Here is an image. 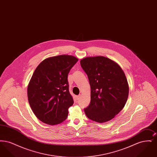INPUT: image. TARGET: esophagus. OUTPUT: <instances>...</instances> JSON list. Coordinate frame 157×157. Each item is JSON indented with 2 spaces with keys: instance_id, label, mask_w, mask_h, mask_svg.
<instances>
[{
  "instance_id": "obj_1",
  "label": "esophagus",
  "mask_w": 157,
  "mask_h": 157,
  "mask_svg": "<svg viewBox=\"0 0 157 157\" xmlns=\"http://www.w3.org/2000/svg\"><path fill=\"white\" fill-rule=\"evenodd\" d=\"M81 97V95H79L76 96V99H77V100H79V99H80Z\"/></svg>"
}]
</instances>
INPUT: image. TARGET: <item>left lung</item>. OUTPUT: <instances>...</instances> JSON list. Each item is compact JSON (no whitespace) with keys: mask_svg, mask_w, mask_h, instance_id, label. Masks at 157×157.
I'll list each match as a JSON object with an SVG mask.
<instances>
[{"mask_svg":"<svg viewBox=\"0 0 157 157\" xmlns=\"http://www.w3.org/2000/svg\"><path fill=\"white\" fill-rule=\"evenodd\" d=\"M90 86V102L84 109L86 117L98 123L113 119L126 104L129 85L120 65L102 56H88L80 61Z\"/></svg>","mask_w":157,"mask_h":157,"instance_id":"left-lung-1","label":"left lung"}]
</instances>
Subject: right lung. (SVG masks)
<instances>
[{
	"instance_id": "obj_1",
	"label": "right lung",
	"mask_w": 157,
	"mask_h": 157,
	"mask_svg": "<svg viewBox=\"0 0 157 157\" xmlns=\"http://www.w3.org/2000/svg\"><path fill=\"white\" fill-rule=\"evenodd\" d=\"M78 59L68 55L52 56L36 68L28 86V98L35 116L42 122L55 125L67 118L74 104L67 76Z\"/></svg>"
}]
</instances>
